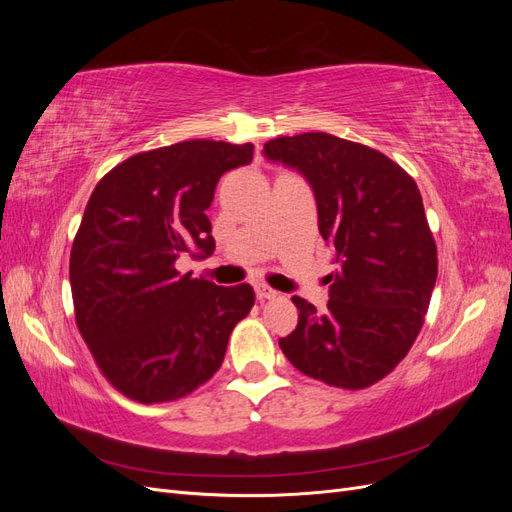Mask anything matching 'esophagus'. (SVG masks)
<instances>
[{
	"mask_svg": "<svg viewBox=\"0 0 512 512\" xmlns=\"http://www.w3.org/2000/svg\"><path fill=\"white\" fill-rule=\"evenodd\" d=\"M254 292H256V299H260V301H265V299H275L277 294V290H273V288H269L267 284H256L254 286Z\"/></svg>",
	"mask_w": 512,
	"mask_h": 512,
	"instance_id": "esophagus-1",
	"label": "esophagus"
}]
</instances>
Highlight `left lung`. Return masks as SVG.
<instances>
[{"mask_svg":"<svg viewBox=\"0 0 512 512\" xmlns=\"http://www.w3.org/2000/svg\"><path fill=\"white\" fill-rule=\"evenodd\" d=\"M262 153L312 185L337 265L327 312L292 297L299 322L280 348L309 378L365 389L408 354L436 286L438 250L418 185L384 153L327 132L273 138Z\"/></svg>","mask_w":512,"mask_h":512,"instance_id":"obj_1","label":"left lung"}]
</instances>
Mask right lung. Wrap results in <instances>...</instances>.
Masks as SVG:
<instances>
[{
    "label": "right lung",
    "instance_id": "obj_1",
    "mask_svg": "<svg viewBox=\"0 0 512 512\" xmlns=\"http://www.w3.org/2000/svg\"><path fill=\"white\" fill-rule=\"evenodd\" d=\"M252 156V143L183 141L136 153L91 192L70 254L76 327L126 397L160 404L198 389L250 314V284L215 286L177 260L213 254L215 185Z\"/></svg>",
    "mask_w": 512,
    "mask_h": 512
}]
</instances>
